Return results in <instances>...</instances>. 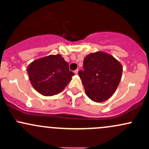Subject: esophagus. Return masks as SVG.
<instances>
[{
	"mask_svg": "<svg viewBox=\"0 0 149 149\" xmlns=\"http://www.w3.org/2000/svg\"><path fill=\"white\" fill-rule=\"evenodd\" d=\"M78 69H76V70H75V71H74V73H76V74H77V73H78Z\"/></svg>",
	"mask_w": 149,
	"mask_h": 149,
	"instance_id": "34e87169",
	"label": "esophagus"
}]
</instances>
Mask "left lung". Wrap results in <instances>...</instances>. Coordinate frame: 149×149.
<instances>
[{"label":"left lung","mask_w":149,"mask_h":149,"mask_svg":"<svg viewBox=\"0 0 149 149\" xmlns=\"http://www.w3.org/2000/svg\"><path fill=\"white\" fill-rule=\"evenodd\" d=\"M122 72V65L113 56L97 52L85 58L83 71L80 70L78 75L87 96L95 102H102L113 95Z\"/></svg>","instance_id":"1"}]
</instances>
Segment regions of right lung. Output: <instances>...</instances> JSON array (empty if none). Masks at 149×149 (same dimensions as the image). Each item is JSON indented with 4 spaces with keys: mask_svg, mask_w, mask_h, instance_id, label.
<instances>
[{
    "mask_svg": "<svg viewBox=\"0 0 149 149\" xmlns=\"http://www.w3.org/2000/svg\"><path fill=\"white\" fill-rule=\"evenodd\" d=\"M27 71L32 86L44 96H53L61 92L75 75L60 54L33 61Z\"/></svg>",
    "mask_w": 149,
    "mask_h": 149,
    "instance_id": "add662e5",
    "label": "right lung"
}]
</instances>
